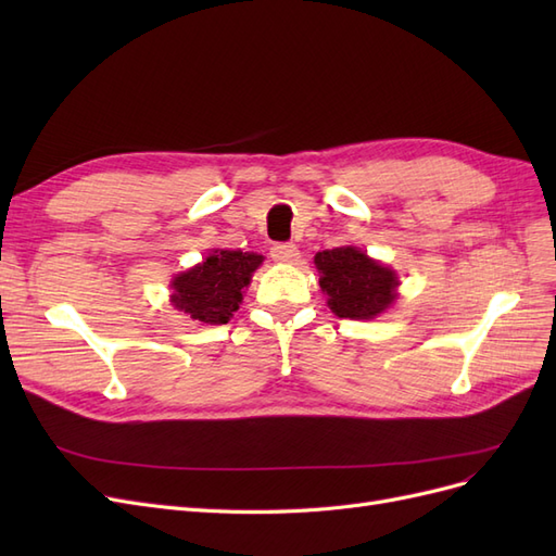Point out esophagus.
<instances>
[{
	"mask_svg": "<svg viewBox=\"0 0 556 556\" xmlns=\"http://www.w3.org/2000/svg\"><path fill=\"white\" fill-rule=\"evenodd\" d=\"M299 255H301V252L294 243H276L271 248V257L280 264H294L299 260Z\"/></svg>",
	"mask_w": 556,
	"mask_h": 556,
	"instance_id": "obj_1",
	"label": "esophagus"
}]
</instances>
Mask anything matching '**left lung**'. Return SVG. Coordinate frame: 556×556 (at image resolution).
<instances>
[{
  "mask_svg": "<svg viewBox=\"0 0 556 556\" xmlns=\"http://www.w3.org/2000/svg\"><path fill=\"white\" fill-rule=\"evenodd\" d=\"M315 266L327 304L339 317L374 319L394 304L396 274L357 248L343 245L317 252Z\"/></svg>",
  "mask_w": 556,
  "mask_h": 556,
  "instance_id": "8db88e82",
  "label": "left lung"
}]
</instances>
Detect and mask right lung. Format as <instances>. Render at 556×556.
I'll use <instances>...</instances> for the list:
<instances>
[{"label": "right lung", "instance_id": "1", "mask_svg": "<svg viewBox=\"0 0 556 556\" xmlns=\"http://www.w3.org/2000/svg\"><path fill=\"white\" fill-rule=\"evenodd\" d=\"M262 262L257 252L211 250L204 262L172 280V304L197 323L227 325Z\"/></svg>", "mask_w": 556, "mask_h": 556}]
</instances>
